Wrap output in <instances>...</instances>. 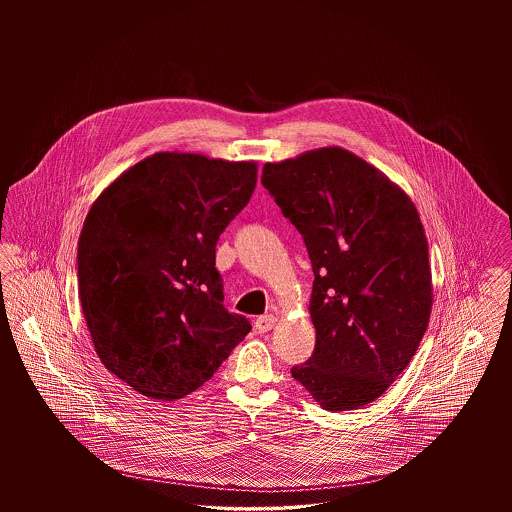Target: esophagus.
<instances>
[{"mask_svg": "<svg viewBox=\"0 0 512 512\" xmlns=\"http://www.w3.org/2000/svg\"><path fill=\"white\" fill-rule=\"evenodd\" d=\"M274 326H276V317H274V315H263V317H259L255 320V328H257L261 334L270 332Z\"/></svg>", "mask_w": 512, "mask_h": 512, "instance_id": "1", "label": "esophagus"}]
</instances>
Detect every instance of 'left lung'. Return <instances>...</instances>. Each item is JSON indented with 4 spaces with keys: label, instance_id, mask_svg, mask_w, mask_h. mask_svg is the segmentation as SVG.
<instances>
[{
    "label": "left lung",
    "instance_id": "8db88e82",
    "mask_svg": "<svg viewBox=\"0 0 512 512\" xmlns=\"http://www.w3.org/2000/svg\"><path fill=\"white\" fill-rule=\"evenodd\" d=\"M263 186L315 272L313 357L292 376L324 411L365 407L407 368L432 313L428 242L411 197L340 146L267 163Z\"/></svg>",
    "mask_w": 512,
    "mask_h": 512
}]
</instances>
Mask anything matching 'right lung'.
<instances>
[{
	"label": "right lung",
	"instance_id": "add662e5",
	"mask_svg": "<svg viewBox=\"0 0 512 512\" xmlns=\"http://www.w3.org/2000/svg\"><path fill=\"white\" fill-rule=\"evenodd\" d=\"M255 184V161L159 151L92 203L78 238L82 313L101 363L147 399L201 388L249 334L222 307L215 247Z\"/></svg>",
	"mask_w": 512,
	"mask_h": 512
}]
</instances>
